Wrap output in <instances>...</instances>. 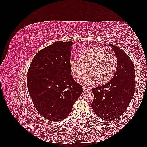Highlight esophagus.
I'll return each instance as SVG.
<instances>
[{
	"label": "esophagus",
	"mask_w": 147,
	"mask_h": 147,
	"mask_svg": "<svg viewBox=\"0 0 147 147\" xmlns=\"http://www.w3.org/2000/svg\"><path fill=\"white\" fill-rule=\"evenodd\" d=\"M83 92H88L89 91H90V89L86 86H83Z\"/></svg>",
	"instance_id": "obj_1"
}]
</instances>
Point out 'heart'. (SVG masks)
I'll return each mask as SVG.
<instances>
[{
    "label": "heart",
    "instance_id": "obj_1",
    "mask_svg": "<svg viewBox=\"0 0 147 147\" xmlns=\"http://www.w3.org/2000/svg\"><path fill=\"white\" fill-rule=\"evenodd\" d=\"M70 68L74 78L80 80L89 71L83 79V83L93 84L98 82L100 84L109 82L113 77L117 67V56L112 53L98 47H93L82 52L80 58L71 57Z\"/></svg>",
    "mask_w": 147,
    "mask_h": 147
}]
</instances>
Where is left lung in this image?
Masks as SVG:
<instances>
[{
    "label": "left lung",
    "instance_id": "8db88e82",
    "mask_svg": "<svg viewBox=\"0 0 147 147\" xmlns=\"http://www.w3.org/2000/svg\"><path fill=\"white\" fill-rule=\"evenodd\" d=\"M117 58V71L113 78L103 86L93 88L94 100L91 107L101 119L112 121L125 112L134 94V64L121 48L110 44Z\"/></svg>",
    "mask_w": 147,
    "mask_h": 147
}]
</instances>
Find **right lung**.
Listing matches in <instances>:
<instances>
[{
	"label": "right lung",
	"instance_id": "right-lung-1",
	"mask_svg": "<svg viewBox=\"0 0 147 147\" xmlns=\"http://www.w3.org/2000/svg\"><path fill=\"white\" fill-rule=\"evenodd\" d=\"M72 42L57 41L39 51L28 72L27 86L35 109L45 118L60 121L83 92L71 75Z\"/></svg>",
	"mask_w": 147,
	"mask_h": 147
}]
</instances>
